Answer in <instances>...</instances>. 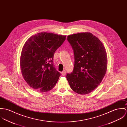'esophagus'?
<instances>
[{
  "label": "esophagus",
  "mask_w": 127,
  "mask_h": 127,
  "mask_svg": "<svg viewBox=\"0 0 127 127\" xmlns=\"http://www.w3.org/2000/svg\"><path fill=\"white\" fill-rule=\"evenodd\" d=\"M61 74H62L63 76H64V75L66 74V70H63V71L61 72Z\"/></svg>",
  "instance_id": "obj_1"
}]
</instances>
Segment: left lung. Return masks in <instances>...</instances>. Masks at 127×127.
I'll return each instance as SVG.
<instances>
[{
	"label": "left lung",
	"mask_w": 127,
	"mask_h": 127,
	"mask_svg": "<svg viewBox=\"0 0 127 127\" xmlns=\"http://www.w3.org/2000/svg\"><path fill=\"white\" fill-rule=\"evenodd\" d=\"M67 40L73 51L72 71L67 74L71 89L77 94L86 95L101 82L107 67L105 48L98 38L90 32L68 35Z\"/></svg>",
	"instance_id": "1"
}]
</instances>
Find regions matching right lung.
<instances>
[{"label":"right lung","mask_w":127,"mask_h":127,"mask_svg":"<svg viewBox=\"0 0 127 127\" xmlns=\"http://www.w3.org/2000/svg\"><path fill=\"white\" fill-rule=\"evenodd\" d=\"M66 36L46 32L30 37L25 43L20 58L22 76L32 88L44 93L57 84L60 73L53 63L54 54Z\"/></svg>","instance_id":"obj_1"}]
</instances>
